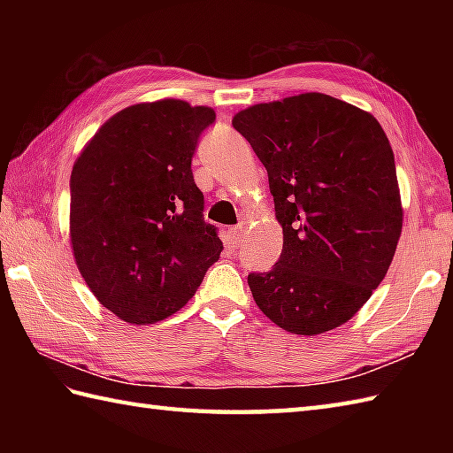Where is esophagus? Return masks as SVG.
Wrapping results in <instances>:
<instances>
[{
	"label": "esophagus",
	"instance_id": "1",
	"mask_svg": "<svg viewBox=\"0 0 453 453\" xmlns=\"http://www.w3.org/2000/svg\"><path fill=\"white\" fill-rule=\"evenodd\" d=\"M242 239H243V227L242 226H237V227L229 229V232H227L229 249H237L239 245H242Z\"/></svg>",
	"mask_w": 453,
	"mask_h": 453
}]
</instances>
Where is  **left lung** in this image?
<instances>
[{"label":"left lung","instance_id":"8db88e82","mask_svg":"<svg viewBox=\"0 0 453 453\" xmlns=\"http://www.w3.org/2000/svg\"><path fill=\"white\" fill-rule=\"evenodd\" d=\"M268 173L284 245L247 276L268 319L294 334L346 323L386 278L403 227L395 157L370 112L323 93L234 117Z\"/></svg>","mask_w":453,"mask_h":453}]
</instances>
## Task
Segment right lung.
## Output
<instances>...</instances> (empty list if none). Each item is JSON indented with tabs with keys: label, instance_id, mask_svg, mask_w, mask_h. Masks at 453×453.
I'll list each match as a JSON object with an SVG mask.
<instances>
[{
	"label": "right lung",
	"instance_id": "right-lung-1",
	"mask_svg": "<svg viewBox=\"0 0 453 453\" xmlns=\"http://www.w3.org/2000/svg\"><path fill=\"white\" fill-rule=\"evenodd\" d=\"M208 107L140 103L103 124L70 179V239L83 280L122 321L157 323L179 311L221 249L192 177Z\"/></svg>",
	"mask_w": 453,
	"mask_h": 453
}]
</instances>
